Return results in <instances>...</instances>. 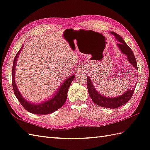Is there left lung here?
<instances>
[{
    "mask_svg": "<svg viewBox=\"0 0 150 150\" xmlns=\"http://www.w3.org/2000/svg\"><path fill=\"white\" fill-rule=\"evenodd\" d=\"M111 34L115 35V39L118 41V43H117V46L118 48L121 51L122 53L127 57V59L129 62L132 65V66L136 69H137V65L136 62V60L135 58L134 53L130 48V47L128 46L122 38L116 34L115 32H111ZM87 76V88L88 91V93L90 95V97L92 98V100L96 104L98 105L99 106L110 108V109H115L118 108L122 105L126 104L127 102H129L131 98H132V95L134 93L135 88L136 86H134V88L132 89H128L125 92H124L121 96H116L115 97H105L103 95L98 93L97 90L93 86V83L92 80L90 78V77Z\"/></svg>",
    "mask_w": 150,
    "mask_h": 150,
    "instance_id": "1",
    "label": "left lung"
}]
</instances>
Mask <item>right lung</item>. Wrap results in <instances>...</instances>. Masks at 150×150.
<instances>
[{"instance_id":"1","label":"right lung","mask_w":150,"mask_h":150,"mask_svg":"<svg viewBox=\"0 0 150 150\" xmlns=\"http://www.w3.org/2000/svg\"><path fill=\"white\" fill-rule=\"evenodd\" d=\"M23 47V46H22L21 49L19 50V52L16 54L13 65L12 85L14 95H15L16 98H18V101L22 105V106L27 111L33 113V114L47 115L56 111L62 106L65 102L66 101L69 88L71 86V82L74 79V75H71V76L68 78L67 79H65V81L61 84L60 86L58 88L56 92L52 95L49 100H47L43 102V103L38 104L30 103V102L25 100L24 97L21 96L15 83V68L18 56H19Z\"/></svg>"}]
</instances>
